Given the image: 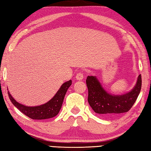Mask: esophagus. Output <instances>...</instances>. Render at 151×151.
Listing matches in <instances>:
<instances>
[{"mask_svg":"<svg viewBox=\"0 0 151 151\" xmlns=\"http://www.w3.org/2000/svg\"><path fill=\"white\" fill-rule=\"evenodd\" d=\"M76 79H78V80H82L84 78L83 72H79L76 74Z\"/></svg>","mask_w":151,"mask_h":151,"instance_id":"1","label":"esophagus"}]
</instances>
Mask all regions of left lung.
<instances>
[{"mask_svg":"<svg viewBox=\"0 0 151 151\" xmlns=\"http://www.w3.org/2000/svg\"><path fill=\"white\" fill-rule=\"evenodd\" d=\"M88 102L94 112L101 116H109L127 112L137 100L141 89V76L129 92L121 95H111L102 87L95 76H87Z\"/></svg>","mask_w":151,"mask_h":151,"instance_id":"obj_1","label":"left lung"}]
</instances>
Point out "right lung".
I'll return each mask as SVG.
<instances>
[{
  "label": "right lung",
  "instance_id": "add662e5",
  "mask_svg": "<svg viewBox=\"0 0 151 151\" xmlns=\"http://www.w3.org/2000/svg\"><path fill=\"white\" fill-rule=\"evenodd\" d=\"M71 85L72 80L65 82L62 85L52 99L44 104L37 106H27L19 104L12 97L9 91L8 92V94L12 103L27 117L33 120H45L55 117L59 113L62 104L63 103L65 95Z\"/></svg>",
  "mask_w": 151,
  "mask_h": 151
}]
</instances>
